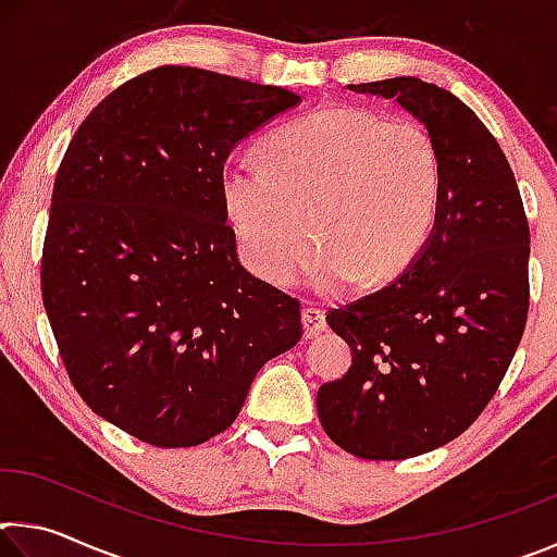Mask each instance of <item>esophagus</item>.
<instances>
[{
    "label": "esophagus",
    "instance_id": "obj_1",
    "mask_svg": "<svg viewBox=\"0 0 557 557\" xmlns=\"http://www.w3.org/2000/svg\"><path fill=\"white\" fill-rule=\"evenodd\" d=\"M301 326H305V336L307 338H314V336H319L326 329V314H324V309H319V307H305L301 309Z\"/></svg>",
    "mask_w": 557,
    "mask_h": 557
}]
</instances>
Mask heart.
Here are the masks:
<instances>
[{
	"label": "heart",
	"instance_id": "1",
	"mask_svg": "<svg viewBox=\"0 0 557 557\" xmlns=\"http://www.w3.org/2000/svg\"><path fill=\"white\" fill-rule=\"evenodd\" d=\"M258 154L262 164L225 174L223 203L250 268L275 285H292L307 265L332 292L366 275L391 280L435 228L442 162L420 122L326 108L272 132ZM314 227L323 245L309 263Z\"/></svg>",
	"mask_w": 557,
	"mask_h": 557
}]
</instances>
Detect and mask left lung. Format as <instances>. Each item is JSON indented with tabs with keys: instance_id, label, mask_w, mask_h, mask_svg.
<instances>
[{
	"instance_id": "1",
	"label": "left lung",
	"mask_w": 557,
	"mask_h": 557,
	"mask_svg": "<svg viewBox=\"0 0 557 557\" xmlns=\"http://www.w3.org/2000/svg\"><path fill=\"white\" fill-rule=\"evenodd\" d=\"M348 90L398 100L425 125L442 203L400 277L326 314L354 361L319 388L317 412L348 455L408 459L459 437L504 381L525 329L531 233L508 159L459 98L412 75Z\"/></svg>"
}]
</instances>
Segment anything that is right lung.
<instances>
[{
	"mask_svg": "<svg viewBox=\"0 0 557 557\" xmlns=\"http://www.w3.org/2000/svg\"><path fill=\"white\" fill-rule=\"evenodd\" d=\"M301 98L159 65L83 120L59 166L41 295L73 388L152 447L228 430L299 301L240 265L223 203L233 147Z\"/></svg>",
	"mask_w": 557,
	"mask_h": 557,
	"instance_id": "obj_1",
	"label": "right lung"
}]
</instances>
